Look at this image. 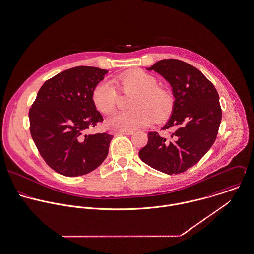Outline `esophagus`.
<instances>
[{
    "label": "esophagus",
    "instance_id": "1",
    "mask_svg": "<svg viewBox=\"0 0 254 254\" xmlns=\"http://www.w3.org/2000/svg\"><path fill=\"white\" fill-rule=\"evenodd\" d=\"M117 134H120V135H122V134L131 135V134H133V131L132 130H120V131L117 132Z\"/></svg>",
    "mask_w": 254,
    "mask_h": 254
}]
</instances>
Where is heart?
<instances>
[{
    "label": "heart",
    "mask_w": 254,
    "mask_h": 254,
    "mask_svg": "<svg viewBox=\"0 0 254 254\" xmlns=\"http://www.w3.org/2000/svg\"><path fill=\"white\" fill-rule=\"evenodd\" d=\"M114 82L124 93H135L130 101V111L116 113L109 126L122 130H133L162 122L170 117L174 100L169 91L158 87L155 76L140 69L129 70L117 75ZM119 92L109 81L99 82L93 89L92 101L102 114H112L118 105Z\"/></svg>",
    "instance_id": "obj_1"
}]
</instances>
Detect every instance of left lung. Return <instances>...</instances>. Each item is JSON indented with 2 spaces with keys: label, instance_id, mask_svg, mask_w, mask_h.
Wrapping results in <instances>:
<instances>
[{
  "label": "left lung",
  "instance_id": "1",
  "mask_svg": "<svg viewBox=\"0 0 254 254\" xmlns=\"http://www.w3.org/2000/svg\"><path fill=\"white\" fill-rule=\"evenodd\" d=\"M155 70L173 87V114L163 130L169 136L148 133V142L138 153L153 169L168 175L186 172L194 166L216 140L222 120L219 94L212 82L193 65L176 59L161 60Z\"/></svg>",
  "mask_w": 254,
  "mask_h": 254
}]
</instances>
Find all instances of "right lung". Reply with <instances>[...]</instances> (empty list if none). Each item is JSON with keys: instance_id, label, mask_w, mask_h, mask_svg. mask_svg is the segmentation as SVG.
Returning <instances> with one entry per match:
<instances>
[{"instance_id": "1", "label": "right lung", "mask_w": 254, "mask_h": 254, "mask_svg": "<svg viewBox=\"0 0 254 254\" xmlns=\"http://www.w3.org/2000/svg\"><path fill=\"white\" fill-rule=\"evenodd\" d=\"M106 69L75 66L41 86L29 109L31 137L46 164L65 177L88 174L106 159L113 135L86 134L103 122L92 101Z\"/></svg>"}]
</instances>
